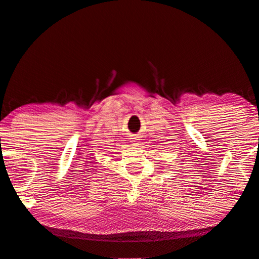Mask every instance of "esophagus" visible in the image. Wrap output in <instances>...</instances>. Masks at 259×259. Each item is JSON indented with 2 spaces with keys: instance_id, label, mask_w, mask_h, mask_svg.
Wrapping results in <instances>:
<instances>
[{
  "instance_id": "esophagus-1",
  "label": "esophagus",
  "mask_w": 259,
  "mask_h": 259,
  "mask_svg": "<svg viewBox=\"0 0 259 259\" xmlns=\"http://www.w3.org/2000/svg\"><path fill=\"white\" fill-rule=\"evenodd\" d=\"M132 142H138V140H140V136L138 135H133L132 138H131Z\"/></svg>"
}]
</instances>
